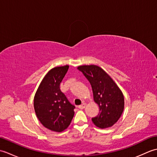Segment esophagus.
Returning a JSON list of instances; mask_svg holds the SVG:
<instances>
[{"label": "esophagus", "mask_w": 157, "mask_h": 157, "mask_svg": "<svg viewBox=\"0 0 157 157\" xmlns=\"http://www.w3.org/2000/svg\"><path fill=\"white\" fill-rule=\"evenodd\" d=\"M86 103L84 102V103H82V104L81 105H79V106H78V108L80 109H84V108L86 107Z\"/></svg>", "instance_id": "obj_1"}]
</instances>
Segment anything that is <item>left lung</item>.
<instances>
[{
    "label": "left lung",
    "instance_id": "8db88e82",
    "mask_svg": "<svg viewBox=\"0 0 157 157\" xmlns=\"http://www.w3.org/2000/svg\"><path fill=\"white\" fill-rule=\"evenodd\" d=\"M78 69L90 83L94 101L99 106L98 115L92 118L93 123L101 129L113 126L124 109V97L121 90L111 76L97 65H81Z\"/></svg>",
    "mask_w": 157,
    "mask_h": 157
}]
</instances>
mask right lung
Listing matches in <instances>:
<instances>
[{
  "label": "right lung",
  "instance_id": "1",
  "mask_svg": "<svg viewBox=\"0 0 157 157\" xmlns=\"http://www.w3.org/2000/svg\"><path fill=\"white\" fill-rule=\"evenodd\" d=\"M68 69L69 65L51 69L44 77L34 96L36 117L43 126L56 132L67 128L74 116L75 106L60 90V84Z\"/></svg>",
  "mask_w": 157,
  "mask_h": 157
}]
</instances>
